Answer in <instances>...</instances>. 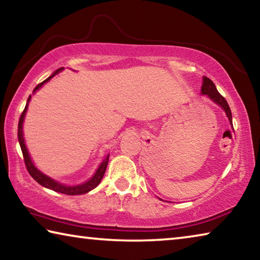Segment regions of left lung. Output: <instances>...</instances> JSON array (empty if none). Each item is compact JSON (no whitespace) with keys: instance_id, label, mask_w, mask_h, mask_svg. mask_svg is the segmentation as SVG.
I'll use <instances>...</instances> for the list:
<instances>
[{"instance_id":"obj_1","label":"left lung","mask_w":260,"mask_h":260,"mask_svg":"<svg viewBox=\"0 0 260 260\" xmlns=\"http://www.w3.org/2000/svg\"><path fill=\"white\" fill-rule=\"evenodd\" d=\"M201 95H206L213 103H215L218 107L221 108L223 110V112L226 113L231 126H233L232 111L230 109V105H228L227 101L220 95V93L217 90V88H215L214 83L206 77H203V85H202V88H201Z\"/></svg>"}]
</instances>
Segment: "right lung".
Returning a JSON list of instances; mask_svg holds the SVG:
<instances>
[{
  "label": "right lung",
  "instance_id": "add662e5",
  "mask_svg": "<svg viewBox=\"0 0 260 260\" xmlns=\"http://www.w3.org/2000/svg\"><path fill=\"white\" fill-rule=\"evenodd\" d=\"M63 70H64V68H60L58 70H56V71L52 73L49 78H47L43 82L39 83V85L34 88L33 95L37 93V91L40 89V88L43 85H45V83H47L51 78H54L56 74H58L59 72L63 71ZM30 100H32V95H29V98L27 99V103H26V107L24 109V111H23V113H21L20 119H19V124H18V141H19L21 151H23L26 169H27L28 173L30 174V177H32L35 180V181H37L38 183H40L41 186H43L45 188L51 189V190L60 192V193H65V195H82V193H86V192H89L90 190H93L94 188L99 186L100 182L102 181V179L104 177L105 170H107L108 161H109V156H110L109 153L104 157V159L99 165L98 170L95 171V173L91 175L89 179L86 180V181H83L82 183H79V184H71V186H70V184L61 183L59 181H57V180L50 178L49 175H47L43 172H41V171L39 170L37 166H35V164L32 160V158H30L29 152L27 150V147H26L25 139H24V129H23L24 120H25V116H26V112H27L28 104L30 102Z\"/></svg>",
  "mask_w": 260,
  "mask_h": 260
}]
</instances>
